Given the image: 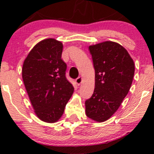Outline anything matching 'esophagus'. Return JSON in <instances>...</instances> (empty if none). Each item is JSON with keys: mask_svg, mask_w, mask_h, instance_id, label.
<instances>
[{"mask_svg": "<svg viewBox=\"0 0 154 154\" xmlns=\"http://www.w3.org/2000/svg\"><path fill=\"white\" fill-rule=\"evenodd\" d=\"M82 82H83V78L82 77H79L75 79V83H76L78 85H81V84L82 83Z\"/></svg>", "mask_w": 154, "mask_h": 154, "instance_id": "34e87169", "label": "esophagus"}]
</instances>
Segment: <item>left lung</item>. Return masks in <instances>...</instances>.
<instances>
[{
	"mask_svg": "<svg viewBox=\"0 0 154 154\" xmlns=\"http://www.w3.org/2000/svg\"><path fill=\"white\" fill-rule=\"evenodd\" d=\"M95 71V86L85 101V113L97 122L108 120L121 106L131 87L134 64L127 50L112 41L89 46Z\"/></svg>",
	"mask_w": 154,
	"mask_h": 154,
	"instance_id": "8db88e82",
	"label": "left lung"
}]
</instances>
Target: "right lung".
<instances>
[{"label":"right lung","mask_w":154,"mask_h":154,"mask_svg":"<svg viewBox=\"0 0 154 154\" xmlns=\"http://www.w3.org/2000/svg\"><path fill=\"white\" fill-rule=\"evenodd\" d=\"M62 50V43L55 39L41 41L31 50L22 67L23 81L35 113L47 123L60 119L74 90L66 78Z\"/></svg>","instance_id":"obj_1"}]
</instances>
